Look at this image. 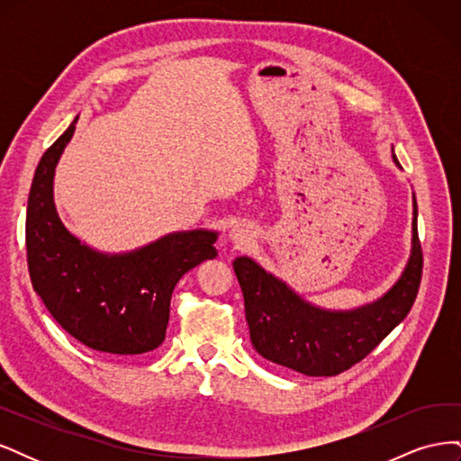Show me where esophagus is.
<instances>
[{
  "label": "esophagus",
  "instance_id": "obj_1",
  "mask_svg": "<svg viewBox=\"0 0 461 461\" xmlns=\"http://www.w3.org/2000/svg\"><path fill=\"white\" fill-rule=\"evenodd\" d=\"M230 239L236 246H244L248 240H249V230L242 225H236L232 230H230Z\"/></svg>",
  "mask_w": 461,
  "mask_h": 461
}]
</instances>
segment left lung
<instances>
[{"mask_svg": "<svg viewBox=\"0 0 461 461\" xmlns=\"http://www.w3.org/2000/svg\"><path fill=\"white\" fill-rule=\"evenodd\" d=\"M413 215V248L406 271L383 300L356 312L317 310L252 259L236 258L232 267L244 294L249 340L256 352L308 376L340 375L369 356L406 319L421 285L417 202Z\"/></svg>", "mask_w": 461, "mask_h": 461, "instance_id": "left-lung-1", "label": "left lung"}]
</instances>
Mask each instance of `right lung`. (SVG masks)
<instances>
[{
  "label": "right lung",
  "instance_id": "add662e5",
  "mask_svg": "<svg viewBox=\"0 0 461 461\" xmlns=\"http://www.w3.org/2000/svg\"><path fill=\"white\" fill-rule=\"evenodd\" d=\"M75 122L41 156L26 207V261L48 312L78 342L111 356L156 350L171 296L190 269L217 256V232L165 236L134 254L104 256L80 244L53 205V171Z\"/></svg>",
  "mask_w": 461,
  "mask_h": 461
}]
</instances>
